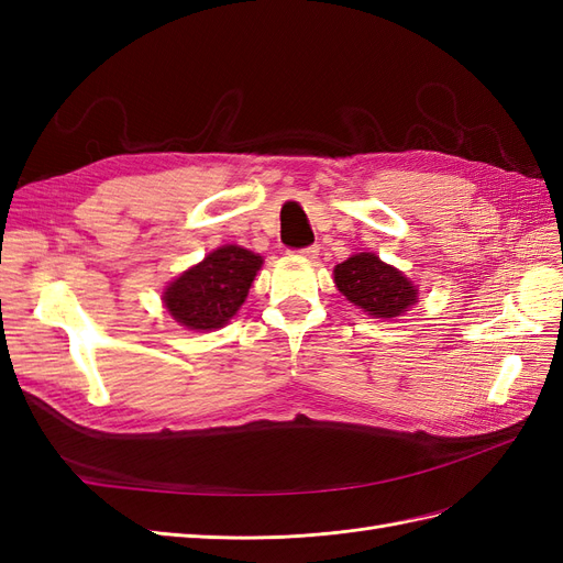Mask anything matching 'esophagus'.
Returning <instances> with one entry per match:
<instances>
[{
  "label": "esophagus",
  "instance_id": "1",
  "mask_svg": "<svg viewBox=\"0 0 563 563\" xmlns=\"http://www.w3.org/2000/svg\"><path fill=\"white\" fill-rule=\"evenodd\" d=\"M297 254L303 256V260H316V256H318V245H309V247H303V250H297Z\"/></svg>",
  "mask_w": 563,
  "mask_h": 563
}]
</instances>
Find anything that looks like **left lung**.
I'll use <instances>...</instances> for the list:
<instances>
[{"instance_id": "obj_1", "label": "left lung", "mask_w": 563, "mask_h": 563, "mask_svg": "<svg viewBox=\"0 0 563 563\" xmlns=\"http://www.w3.org/2000/svg\"><path fill=\"white\" fill-rule=\"evenodd\" d=\"M332 276L353 307L373 318H396L417 301V285L373 252L351 254Z\"/></svg>"}]
</instances>
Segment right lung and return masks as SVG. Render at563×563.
Returning a JSON list of instances; mask_svg holds the SVG:
<instances>
[{
	"label": "right lung",
	"mask_w": 563,
	"mask_h": 563,
	"mask_svg": "<svg viewBox=\"0 0 563 563\" xmlns=\"http://www.w3.org/2000/svg\"><path fill=\"white\" fill-rule=\"evenodd\" d=\"M264 260L240 245H223L172 280L163 301L176 323L188 330H217L243 307Z\"/></svg>",
	"instance_id": "1"
}]
</instances>
